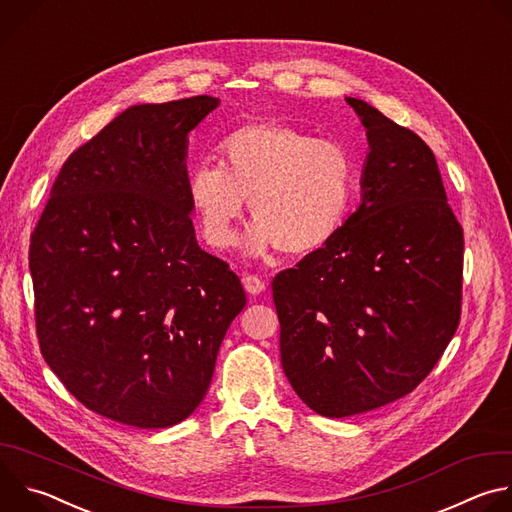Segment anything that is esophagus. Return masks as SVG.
I'll use <instances>...</instances> for the list:
<instances>
[{
	"mask_svg": "<svg viewBox=\"0 0 512 512\" xmlns=\"http://www.w3.org/2000/svg\"><path fill=\"white\" fill-rule=\"evenodd\" d=\"M243 285L247 289V294H251V296H259L261 291L265 289V281L261 277H257V275H245L243 277Z\"/></svg>",
	"mask_w": 512,
	"mask_h": 512,
	"instance_id": "obj_1",
	"label": "esophagus"
}]
</instances>
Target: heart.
Returning a JSON list of instances; mask_svg holds the SVG:
<instances>
[{
  "label": "heart",
  "instance_id": "heart-1",
  "mask_svg": "<svg viewBox=\"0 0 512 512\" xmlns=\"http://www.w3.org/2000/svg\"><path fill=\"white\" fill-rule=\"evenodd\" d=\"M356 192V164L346 145L294 125L261 121L233 131L218 148V166H196L188 200L204 239L218 249L235 243L249 200L255 223L245 251L271 249L304 257L342 229Z\"/></svg>",
  "mask_w": 512,
  "mask_h": 512
}]
</instances>
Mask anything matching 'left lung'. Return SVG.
I'll return each mask as SVG.
<instances>
[{
  "label": "left lung",
  "instance_id": "8db88e82",
  "mask_svg": "<svg viewBox=\"0 0 512 512\" xmlns=\"http://www.w3.org/2000/svg\"><path fill=\"white\" fill-rule=\"evenodd\" d=\"M360 204L338 235L273 279L281 367L324 417L411 393L460 322L464 233L427 143L362 99Z\"/></svg>",
  "mask_w": 512,
  "mask_h": 512
}]
</instances>
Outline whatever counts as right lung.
<instances>
[{
  "instance_id": "add662e5",
  "label": "right lung",
  "mask_w": 512,
  "mask_h": 512,
  "mask_svg": "<svg viewBox=\"0 0 512 512\" xmlns=\"http://www.w3.org/2000/svg\"><path fill=\"white\" fill-rule=\"evenodd\" d=\"M218 105L127 107L70 154L32 233L42 356L87 409L125 425L190 417L247 304L190 218L188 135Z\"/></svg>"
}]
</instances>
